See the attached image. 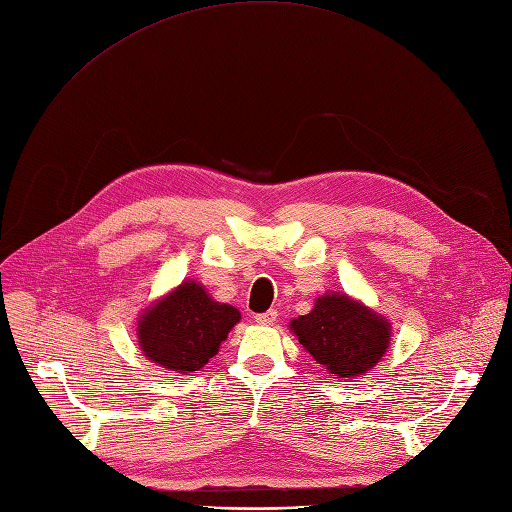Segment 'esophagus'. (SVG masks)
Wrapping results in <instances>:
<instances>
[{
  "label": "esophagus",
  "instance_id": "obj_1",
  "mask_svg": "<svg viewBox=\"0 0 512 512\" xmlns=\"http://www.w3.org/2000/svg\"><path fill=\"white\" fill-rule=\"evenodd\" d=\"M258 325H273L277 321V310H266L254 316Z\"/></svg>",
  "mask_w": 512,
  "mask_h": 512
}]
</instances>
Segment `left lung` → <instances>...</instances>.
I'll list each match as a JSON object with an SVG mask.
<instances>
[{
    "mask_svg": "<svg viewBox=\"0 0 512 512\" xmlns=\"http://www.w3.org/2000/svg\"><path fill=\"white\" fill-rule=\"evenodd\" d=\"M291 331L333 377L371 371L389 346V323L342 294L316 300L312 312L291 321Z\"/></svg>",
    "mask_w": 512,
    "mask_h": 512,
    "instance_id": "1",
    "label": "left lung"
}]
</instances>
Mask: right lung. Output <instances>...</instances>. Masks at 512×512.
I'll return each instance as SVG.
<instances>
[{
    "mask_svg": "<svg viewBox=\"0 0 512 512\" xmlns=\"http://www.w3.org/2000/svg\"><path fill=\"white\" fill-rule=\"evenodd\" d=\"M239 319L237 308L214 302L202 285L185 281L141 316L139 346L164 369L200 371Z\"/></svg>",
    "mask_w": 512,
    "mask_h": 512,
    "instance_id": "obj_1",
    "label": "right lung"
}]
</instances>
